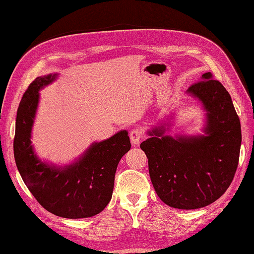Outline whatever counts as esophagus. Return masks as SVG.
<instances>
[{"label": "esophagus", "instance_id": "esophagus-1", "mask_svg": "<svg viewBox=\"0 0 254 254\" xmlns=\"http://www.w3.org/2000/svg\"><path fill=\"white\" fill-rule=\"evenodd\" d=\"M143 133L142 131L139 130V128H133V130L130 132V139H131V143L133 145H137L141 141Z\"/></svg>", "mask_w": 254, "mask_h": 254}]
</instances>
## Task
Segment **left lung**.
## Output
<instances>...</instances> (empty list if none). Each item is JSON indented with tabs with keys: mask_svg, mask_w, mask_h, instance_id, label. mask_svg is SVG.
<instances>
[{
	"mask_svg": "<svg viewBox=\"0 0 254 254\" xmlns=\"http://www.w3.org/2000/svg\"><path fill=\"white\" fill-rule=\"evenodd\" d=\"M187 94L205 110L204 134L167 135L170 122H160L141 144L149 177L159 198L179 209L201 208L229 188L238 167L241 127L229 93L209 72ZM167 118V121L169 119Z\"/></svg>",
	"mask_w": 254,
	"mask_h": 254,
	"instance_id": "1",
	"label": "left lung"
}]
</instances>
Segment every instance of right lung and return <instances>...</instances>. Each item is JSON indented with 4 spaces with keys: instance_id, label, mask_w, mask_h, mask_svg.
I'll return each mask as SVG.
<instances>
[{
    "instance_id": "add662e5",
    "label": "right lung",
    "mask_w": 254,
    "mask_h": 254,
    "mask_svg": "<svg viewBox=\"0 0 254 254\" xmlns=\"http://www.w3.org/2000/svg\"><path fill=\"white\" fill-rule=\"evenodd\" d=\"M58 74L37 77L21 98L15 124L14 157L21 179L48 212L64 218L99 214L110 202L119 161L131 148L127 130L94 142L74 163L57 166L41 160L31 145V130L41 90Z\"/></svg>"
}]
</instances>
